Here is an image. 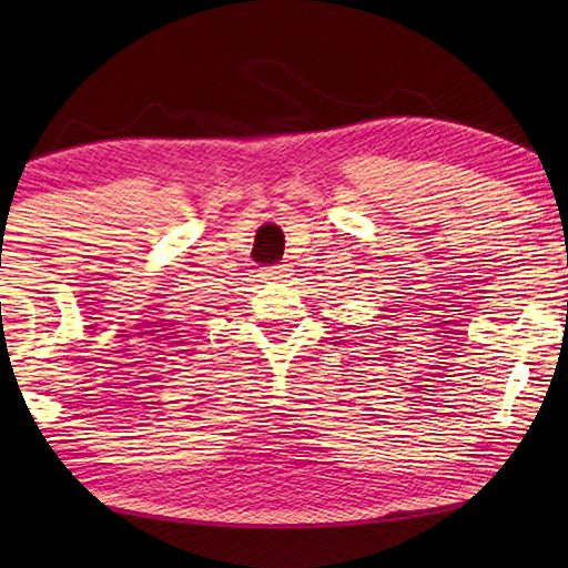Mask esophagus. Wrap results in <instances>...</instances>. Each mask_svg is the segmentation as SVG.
I'll use <instances>...</instances> for the list:
<instances>
[{
    "mask_svg": "<svg viewBox=\"0 0 568 568\" xmlns=\"http://www.w3.org/2000/svg\"><path fill=\"white\" fill-rule=\"evenodd\" d=\"M261 275L263 281H283V277H291V268H287L285 263H281V265H271V268H265Z\"/></svg>",
    "mask_w": 568,
    "mask_h": 568,
    "instance_id": "34e87169",
    "label": "esophagus"
}]
</instances>
